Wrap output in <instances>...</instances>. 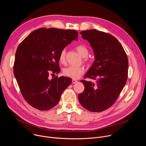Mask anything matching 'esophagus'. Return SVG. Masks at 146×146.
<instances>
[{"mask_svg":"<svg viewBox=\"0 0 146 146\" xmlns=\"http://www.w3.org/2000/svg\"><path fill=\"white\" fill-rule=\"evenodd\" d=\"M77 82H78V81L77 80H75V79H73L72 80V83H73V84H75V83H76Z\"/></svg>","mask_w":146,"mask_h":146,"instance_id":"obj_1","label":"esophagus"}]
</instances>
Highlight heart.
Masks as SVG:
<instances>
[{"instance_id":"b5f03b06","label":"heart","mask_w":146,"mask_h":146,"mask_svg":"<svg viewBox=\"0 0 146 146\" xmlns=\"http://www.w3.org/2000/svg\"><path fill=\"white\" fill-rule=\"evenodd\" d=\"M76 50L78 51L79 54L82 57L86 58L88 55L89 51L86 46L82 44H80L76 47ZM65 50H62L59 55V61L61 64H64L65 62ZM84 68L82 66H70L64 70V74L68 77L77 79L80 77V76L84 72Z\"/></svg>"}]
</instances>
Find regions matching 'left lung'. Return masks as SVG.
I'll return each instance as SVG.
<instances>
[{
    "label": "left lung",
    "mask_w": 146,
    "mask_h": 146,
    "mask_svg": "<svg viewBox=\"0 0 146 146\" xmlns=\"http://www.w3.org/2000/svg\"><path fill=\"white\" fill-rule=\"evenodd\" d=\"M80 34L90 43L95 59L84 77L95 82L81 81L85 89L78 95V100L88 111L101 112L113 105L126 84L127 55L118 40L109 33L90 29Z\"/></svg>",
    "instance_id": "8db88e82"
}]
</instances>
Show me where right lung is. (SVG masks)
<instances>
[{
  "label": "right lung",
  "instance_id": "right-lung-1",
  "mask_svg": "<svg viewBox=\"0 0 146 146\" xmlns=\"http://www.w3.org/2000/svg\"><path fill=\"white\" fill-rule=\"evenodd\" d=\"M77 37L74 30L42 28L33 31L19 44L14 74L24 98L33 108L41 111L52 109L72 83L69 77L50 80L49 74L59 73V55Z\"/></svg>",
  "mask_w": 146,
  "mask_h": 146
}]
</instances>
